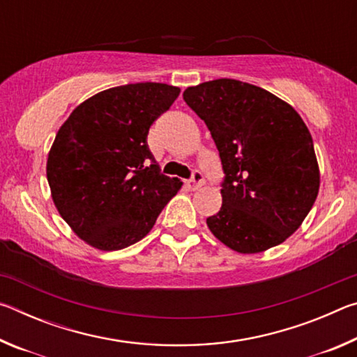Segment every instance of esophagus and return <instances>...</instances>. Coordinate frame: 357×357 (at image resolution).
I'll use <instances>...</instances> for the list:
<instances>
[{
  "label": "esophagus",
  "instance_id": "34e87169",
  "mask_svg": "<svg viewBox=\"0 0 357 357\" xmlns=\"http://www.w3.org/2000/svg\"><path fill=\"white\" fill-rule=\"evenodd\" d=\"M204 184V178H203V173L202 172H193L192 178L185 181V185L189 187L190 190H197L200 189V187Z\"/></svg>",
  "mask_w": 357,
  "mask_h": 357
}]
</instances>
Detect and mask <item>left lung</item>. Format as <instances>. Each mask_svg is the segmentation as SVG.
<instances>
[{
	"instance_id": "left-lung-1",
	"label": "left lung",
	"mask_w": 357,
	"mask_h": 357,
	"mask_svg": "<svg viewBox=\"0 0 357 357\" xmlns=\"http://www.w3.org/2000/svg\"><path fill=\"white\" fill-rule=\"evenodd\" d=\"M183 98L213 135L225 179L211 233L239 253L279 245L301 227L319 190L309 129L294 108L233 78L189 86Z\"/></svg>"
}]
</instances>
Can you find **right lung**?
Here are the masks:
<instances>
[{"mask_svg":"<svg viewBox=\"0 0 357 357\" xmlns=\"http://www.w3.org/2000/svg\"><path fill=\"white\" fill-rule=\"evenodd\" d=\"M165 83H130L82 102L47 159L53 203L78 238L121 250L151 231L183 183L160 173L148 132L179 96Z\"/></svg>","mask_w":357,"mask_h":357,"instance_id":"obj_1","label":"right lung"}]
</instances>
